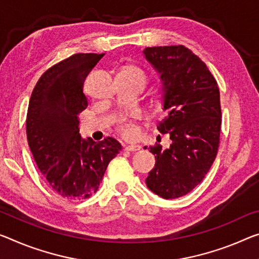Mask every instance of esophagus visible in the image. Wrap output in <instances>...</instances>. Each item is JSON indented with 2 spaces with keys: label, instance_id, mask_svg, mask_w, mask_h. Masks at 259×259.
Instances as JSON below:
<instances>
[{
  "label": "esophagus",
  "instance_id": "34e87169",
  "mask_svg": "<svg viewBox=\"0 0 259 259\" xmlns=\"http://www.w3.org/2000/svg\"><path fill=\"white\" fill-rule=\"evenodd\" d=\"M140 149H141V147L138 145H131V146L125 147V150H127V152H139Z\"/></svg>",
  "mask_w": 259,
  "mask_h": 259
}]
</instances>
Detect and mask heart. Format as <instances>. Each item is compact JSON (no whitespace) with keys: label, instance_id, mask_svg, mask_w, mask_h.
<instances>
[{"label":"heart","instance_id":"heart-1","mask_svg":"<svg viewBox=\"0 0 259 259\" xmlns=\"http://www.w3.org/2000/svg\"><path fill=\"white\" fill-rule=\"evenodd\" d=\"M121 70L128 71V73H132L134 75H137V76L142 78L143 82L146 83L147 75H146L145 71H143L141 68H139L138 66H127V67H125V68H122ZM118 131H119V133H120L121 137L125 138V139H133L138 133L137 127H135L133 122L127 121V120H122L120 124H119Z\"/></svg>","mask_w":259,"mask_h":259}]
</instances>
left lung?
<instances>
[{"label": "left lung", "instance_id": "left-lung-1", "mask_svg": "<svg viewBox=\"0 0 259 259\" xmlns=\"http://www.w3.org/2000/svg\"><path fill=\"white\" fill-rule=\"evenodd\" d=\"M143 53L164 85L166 116L157 130L172 141L169 149L163 150L157 142L148 148L156 163L146 184L157 196L176 199L196 188L215 160L222 121L220 91L206 63L188 47H146Z\"/></svg>", "mask_w": 259, "mask_h": 259}]
</instances>
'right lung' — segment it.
Returning a JSON list of instances; mask_svg holds the SVG:
<instances>
[{
	"label": "right lung",
	"mask_w": 259,
	"mask_h": 259,
	"mask_svg": "<svg viewBox=\"0 0 259 259\" xmlns=\"http://www.w3.org/2000/svg\"><path fill=\"white\" fill-rule=\"evenodd\" d=\"M103 55L76 53L55 63L39 78L27 109L26 137L38 169L51 189L69 200L93 196L121 149L114 138L96 143L78 133L77 114L88 106L84 79Z\"/></svg>",
	"instance_id": "obj_1"
}]
</instances>
